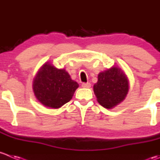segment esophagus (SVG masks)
Returning a JSON list of instances; mask_svg holds the SVG:
<instances>
[{
  "instance_id": "obj_1",
  "label": "esophagus",
  "mask_w": 160,
  "mask_h": 160,
  "mask_svg": "<svg viewBox=\"0 0 160 160\" xmlns=\"http://www.w3.org/2000/svg\"><path fill=\"white\" fill-rule=\"evenodd\" d=\"M82 87H83V88H90L91 87V84L89 83V82H84V83L82 84Z\"/></svg>"
}]
</instances>
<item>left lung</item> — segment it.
I'll return each instance as SVG.
<instances>
[{
	"label": "left lung",
	"instance_id": "1",
	"mask_svg": "<svg viewBox=\"0 0 160 160\" xmlns=\"http://www.w3.org/2000/svg\"><path fill=\"white\" fill-rule=\"evenodd\" d=\"M128 80L121 69L113 67L98 75L93 86L97 101L107 109L114 107L125 99L128 92Z\"/></svg>",
	"mask_w": 160,
	"mask_h": 160
}]
</instances>
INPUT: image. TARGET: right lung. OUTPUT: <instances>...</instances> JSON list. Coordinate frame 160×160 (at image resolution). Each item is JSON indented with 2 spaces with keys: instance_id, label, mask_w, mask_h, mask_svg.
<instances>
[{
  "instance_id": "add662e5",
  "label": "right lung",
  "mask_w": 160,
  "mask_h": 160,
  "mask_svg": "<svg viewBox=\"0 0 160 160\" xmlns=\"http://www.w3.org/2000/svg\"><path fill=\"white\" fill-rule=\"evenodd\" d=\"M78 84L64 69L43 64L36 75L32 88L36 99L47 107L58 109L72 99Z\"/></svg>"
}]
</instances>
